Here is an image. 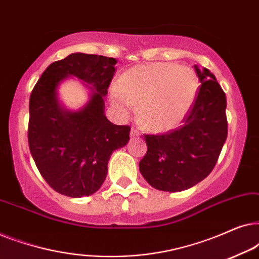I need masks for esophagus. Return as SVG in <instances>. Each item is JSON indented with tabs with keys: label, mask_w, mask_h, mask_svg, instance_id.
Here are the masks:
<instances>
[{
	"label": "esophagus",
	"mask_w": 259,
	"mask_h": 259,
	"mask_svg": "<svg viewBox=\"0 0 259 259\" xmlns=\"http://www.w3.org/2000/svg\"><path fill=\"white\" fill-rule=\"evenodd\" d=\"M141 134L140 130L139 128H136V127H132V130H131V136L132 137H139Z\"/></svg>",
	"instance_id": "obj_1"
}]
</instances>
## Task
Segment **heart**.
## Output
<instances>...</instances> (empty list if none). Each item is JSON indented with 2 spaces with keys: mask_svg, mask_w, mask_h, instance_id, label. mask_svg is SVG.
<instances>
[{
  "mask_svg": "<svg viewBox=\"0 0 259 259\" xmlns=\"http://www.w3.org/2000/svg\"><path fill=\"white\" fill-rule=\"evenodd\" d=\"M198 77L190 66L157 62L131 68L112 88L111 100L123 115L139 104L138 118L147 128L166 131L178 125L197 97Z\"/></svg>",
  "mask_w": 259,
  "mask_h": 259,
  "instance_id": "obj_1",
  "label": "heart"
}]
</instances>
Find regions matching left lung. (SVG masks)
Instances as JSON below:
<instances>
[{"instance_id": "obj_1", "label": "left lung", "mask_w": 259, "mask_h": 259, "mask_svg": "<svg viewBox=\"0 0 259 259\" xmlns=\"http://www.w3.org/2000/svg\"><path fill=\"white\" fill-rule=\"evenodd\" d=\"M200 86L178 128L145 134L147 152L139 169L154 189L179 192L212 172L228 137L226 97L215 76L194 66Z\"/></svg>"}]
</instances>
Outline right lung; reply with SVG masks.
<instances>
[{
    "label": "right lung",
    "mask_w": 259,
    "mask_h": 259,
    "mask_svg": "<svg viewBox=\"0 0 259 259\" xmlns=\"http://www.w3.org/2000/svg\"><path fill=\"white\" fill-rule=\"evenodd\" d=\"M116 60L75 53L49 65L31 91L28 144L35 164L49 186L63 196H91L105 182L113 151L130 140L128 125H113L104 114V97L115 73ZM68 75L94 87L80 111L61 108L56 88Z\"/></svg>",
    "instance_id": "1"
}]
</instances>
